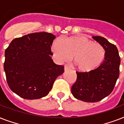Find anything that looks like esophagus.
Masks as SVG:
<instances>
[{
  "label": "esophagus",
  "instance_id": "obj_1",
  "mask_svg": "<svg viewBox=\"0 0 124 124\" xmlns=\"http://www.w3.org/2000/svg\"><path fill=\"white\" fill-rule=\"evenodd\" d=\"M71 68H70V66H64V71H68V70H70Z\"/></svg>",
  "mask_w": 124,
  "mask_h": 124
}]
</instances>
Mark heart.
Instances as JSON below:
<instances>
[{
    "label": "heart",
    "instance_id": "1",
    "mask_svg": "<svg viewBox=\"0 0 124 124\" xmlns=\"http://www.w3.org/2000/svg\"><path fill=\"white\" fill-rule=\"evenodd\" d=\"M51 51L60 62L69 61L73 56L74 63L81 72L96 70L105 58L104 47L82 35L70 36L64 40L56 39L52 43Z\"/></svg>",
    "mask_w": 124,
    "mask_h": 124
}]
</instances>
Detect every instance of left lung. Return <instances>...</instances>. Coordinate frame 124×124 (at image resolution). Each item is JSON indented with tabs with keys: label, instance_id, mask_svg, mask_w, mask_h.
<instances>
[{
	"label": "left lung",
	"instance_id": "8db88e82",
	"mask_svg": "<svg viewBox=\"0 0 124 124\" xmlns=\"http://www.w3.org/2000/svg\"><path fill=\"white\" fill-rule=\"evenodd\" d=\"M105 50V58L96 70L90 72H77V78L71 87V93L78 100L96 102L113 91L119 77L120 57L117 47L102 37L93 36Z\"/></svg>",
	"mask_w": 124,
	"mask_h": 124
}]
</instances>
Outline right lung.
I'll return each instance as SVG.
<instances>
[{
	"mask_svg": "<svg viewBox=\"0 0 124 124\" xmlns=\"http://www.w3.org/2000/svg\"><path fill=\"white\" fill-rule=\"evenodd\" d=\"M55 36L47 32L28 34L11 41L5 51L6 80L13 92L33 100L48 94L64 66L54 64L50 55Z\"/></svg>",
	"mask_w": 124,
	"mask_h": 124,
	"instance_id": "right-lung-1",
	"label": "right lung"
}]
</instances>
